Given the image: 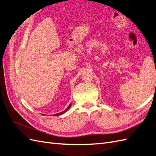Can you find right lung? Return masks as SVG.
I'll list each match as a JSON object with an SVG mask.
<instances>
[{
    "label": "right lung",
    "instance_id": "right-lung-1",
    "mask_svg": "<svg viewBox=\"0 0 156 156\" xmlns=\"http://www.w3.org/2000/svg\"><path fill=\"white\" fill-rule=\"evenodd\" d=\"M71 105H71V103H70V104L69 105V106L67 107V108H66V109L65 111H64L63 112H60V113H58V114H55V116H59V115H62V114H64V112H66L68 109H69V108L71 107Z\"/></svg>",
    "mask_w": 156,
    "mask_h": 156
}]
</instances>
